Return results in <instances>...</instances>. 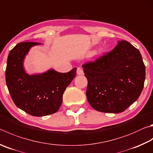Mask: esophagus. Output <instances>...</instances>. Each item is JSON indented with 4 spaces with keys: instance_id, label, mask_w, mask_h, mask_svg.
I'll return each instance as SVG.
<instances>
[{
    "instance_id": "34e87169",
    "label": "esophagus",
    "mask_w": 153,
    "mask_h": 153,
    "mask_svg": "<svg viewBox=\"0 0 153 153\" xmlns=\"http://www.w3.org/2000/svg\"><path fill=\"white\" fill-rule=\"evenodd\" d=\"M77 75H83L84 74V71L83 69L80 68H78L77 69Z\"/></svg>"
}]
</instances>
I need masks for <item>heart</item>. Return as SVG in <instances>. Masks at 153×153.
<instances>
[{"label": "heart", "mask_w": 153, "mask_h": 153, "mask_svg": "<svg viewBox=\"0 0 153 153\" xmlns=\"http://www.w3.org/2000/svg\"><path fill=\"white\" fill-rule=\"evenodd\" d=\"M102 53V51H101V50H100V51H98V52H97V53H96L95 54V55H96V56H97V57H98V56H99V55H100V53Z\"/></svg>", "instance_id": "obj_1"}]
</instances>
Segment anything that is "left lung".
Returning a JSON list of instances; mask_svg holds the SVG:
<instances>
[{
	"label": "left lung",
	"mask_w": 153,
	"mask_h": 153,
	"mask_svg": "<svg viewBox=\"0 0 153 153\" xmlns=\"http://www.w3.org/2000/svg\"><path fill=\"white\" fill-rule=\"evenodd\" d=\"M82 68L88 101L99 112H123L142 92L145 65L140 51L126 41H118L112 51Z\"/></svg>",
	"instance_id": "8db88e82"
}]
</instances>
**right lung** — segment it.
Listing matches in <instances>:
<instances>
[{
  "instance_id": "obj_1",
  "label": "right lung",
  "mask_w": 153,
  "mask_h": 153,
  "mask_svg": "<svg viewBox=\"0 0 153 153\" xmlns=\"http://www.w3.org/2000/svg\"><path fill=\"white\" fill-rule=\"evenodd\" d=\"M41 43L22 42L10 51L6 68V84L19 108L34 116L55 113L62 104L66 88L76 76L77 69L59 73L50 69L41 74H29L24 66L26 55Z\"/></svg>"
}]
</instances>
